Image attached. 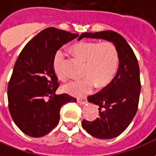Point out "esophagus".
Returning <instances> with one entry per match:
<instances>
[{
	"label": "esophagus",
	"mask_w": 156,
	"mask_h": 156,
	"mask_svg": "<svg viewBox=\"0 0 156 156\" xmlns=\"http://www.w3.org/2000/svg\"><path fill=\"white\" fill-rule=\"evenodd\" d=\"M77 100H78V103L81 104V105H83V104H85V103L87 102V98H78Z\"/></svg>",
	"instance_id": "34e87169"
}]
</instances>
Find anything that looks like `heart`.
Instances as JSON below:
<instances>
[{"label":"heart","instance_id":"1","mask_svg":"<svg viewBox=\"0 0 156 156\" xmlns=\"http://www.w3.org/2000/svg\"><path fill=\"white\" fill-rule=\"evenodd\" d=\"M75 55L85 62L83 78L73 79L63 85V90L73 96H82L94 88H103L111 81L117 70L119 54L111 41H80L73 46ZM66 53L62 48L56 51L52 67L56 76L61 80L67 78L65 69Z\"/></svg>","mask_w":156,"mask_h":156}]
</instances>
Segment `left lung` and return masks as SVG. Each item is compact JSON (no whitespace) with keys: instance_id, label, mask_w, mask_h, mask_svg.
Here are the masks:
<instances>
[{"instance_id":"left-lung-1","label":"left lung","mask_w":156,"mask_h":156,"mask_svg":"<svg viewBox=\"0 0 156 156\" xmlns=\"http://www.w3.org/2000/svg\"><path fill=\"white\" fill-rule=\"evenodd\" d=\"M83 37L105 39L117 48L119 63L115 77L101 91L88 97L89 103L99 106V117L82 121L83 128L92 136L113 139L127 129L137 112L141 89L139 63L130 46L118 32H84L78 40Z\"/></svg>"}]
</instances>
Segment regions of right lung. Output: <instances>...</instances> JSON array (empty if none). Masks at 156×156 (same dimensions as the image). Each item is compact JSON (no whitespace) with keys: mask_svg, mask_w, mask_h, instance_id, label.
Listing matches in <instances>:
<instances>
[{"mask_svg":"<svg viewBox=\"0 0 156 156\" xmlns=\"http://www.w3.org/2000/svg\"><path fill=\"white\" fill-rule=\"evenodd\" d=\"M78 36L54 27L42 30L16 59L7 87L9 111L16 126L31 137H41L59 122L62 106L77 99L56 94L59 87L52 61L62 45Z\"/></svg>","mask_w":156,"mask_h":156,"instance_id":"1","label":"right lung"}]
</instances>
